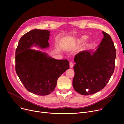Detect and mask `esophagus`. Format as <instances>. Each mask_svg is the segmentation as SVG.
<instances>
[{"label": "esophagus", "instance_id": "esophagus-1", "mask_svg": "<svg viewBox=\"0 0 124 124\" xmlns=\"http://www.w3.org/2000/svg\"><path fill=\"white\" fill-rule=\"evenodd\" d=\"M69 65H70V68H72L73 67V66H74V65H73V63H72V62H70L69 63Z\"/></svg>", "mask_w": 124, "mask_h": 124}]
</instances>
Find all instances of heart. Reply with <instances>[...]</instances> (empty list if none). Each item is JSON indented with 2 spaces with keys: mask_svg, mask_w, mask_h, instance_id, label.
<instances>
[{
  "mask_svg": "<svg viewBox=\"0 0 124 124\" xmlns=\"http://www.w3.org/2000/svg\"><path fill=\"white\" fill-rule=\"evenodd\" d=\"M86 39H87V37H86V36H83V37H82V38H81V40H82V41H84V40H86Z\"/></svg>",
  "mask_w": 124,
  "mask_h": 124,
  "instance_id": "heart-1",
  "label": "heart"
}]
</instances>
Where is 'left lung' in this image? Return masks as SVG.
Here are the masks:
<instances>
[{"mask_svg": "<svg viewBox=\"0 0 124 124\" xmlns=\"http://www.w3.org/2000/svg\"><path fill=\"white\" fill-rule=\"evenodd\" d=\"M103 38L96 50L82 51L74 57L72 84L82 95L93 94L106 86L114 73L116 50L111 37L102 31Z\"/></svg>", "mask_w": 124, "mask_h": 124, "instance_id": "8db88e82", "label": "left lung"}]
</instances>
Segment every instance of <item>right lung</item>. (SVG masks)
Returning a JSON list of instances; mask_svg holds the SVG:
<instances>
[{
  "label": "right lung",
  "instance_id": "add662e5",
  "mask_svg": "<svg viewBox=\"0 0 124 124\" xmlns=\"http://www.w3.org/2000/svg\"><path fill=\"white\" fill-rule=\"evenodd\" d=\"M50 31L35 29L25 34L16 51V71L29 92L39 95L49 94L54 90L58 78L69 68L66 60H56L41 51L30 49L49 47Z\"/></svg>",
  "mask_w": 124,
  "mask_h": 124
}]
</instances>
